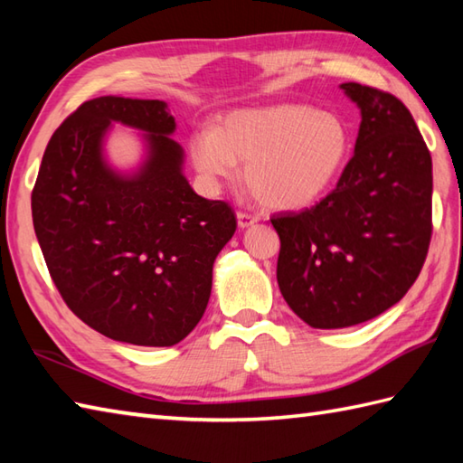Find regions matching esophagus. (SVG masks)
<instances>
[{
  "mask_svg": "<svg viewBox=\"0 0 463 463\" xmlns=\"http://www.w3.org/2000/svg\"><path fill=\"white\" fill-rule=\"evenodd\" d=\"M237 221H239L241 229H247V226L259 222V216L257 214H250V213H244V211H239L237 213Z\"/></svg>",
  "mask_w": 463,
  "mask_h": 463,
  "instance_id": "esophagus-1",
  "label": "esophagus"
}]
</instances>
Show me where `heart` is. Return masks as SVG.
<instances>
[{
	"label": "heart",
	"instance_id": "obj_1",
	"mask_svg": "<svg viewBox=\"0 0 463 463\" xmlns=\"http://www.w3.org/2000/svg\"><path fill=\"white\" fill-rule=\"evenodd\" d=\"M346 121L307 105H277L226 115L219 129L194 135V169L216 184L232 181L247 163V184L257 199L280 211L310 206L326 194L350 156Z\"/></svg>",
	"mask_w": 463,
	"mask_h": 463
}]
</instances>
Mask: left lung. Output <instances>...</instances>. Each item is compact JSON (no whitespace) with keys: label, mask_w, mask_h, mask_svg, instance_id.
<instances>
[{"label":"left lung","mask_w":463,"mask_h":463,"mask_svg":"<svg viewBox=\"0 0 463 463\" xmlns=\"http://www.w3.org/2000/svg\"><path fill=\"white\" fill-rule=\"evenodd\" d=\"M340 87L362 123L336 189L310 209L270 219L282 297L324 330L376 318L404 298L431 239V156L414 117L376 87Z\"/></svg>","instance_id":"1"}]
</instances>
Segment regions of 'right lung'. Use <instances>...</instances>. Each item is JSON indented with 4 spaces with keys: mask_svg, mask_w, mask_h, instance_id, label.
I'll return each mask as SVG.
<instances>
[{
    "mask_svg": "<svg viewBox=\"0 0 463 463\" xmlns=\"http://www.w3.org/2000/svg\"><path fill=\"white\" fill-rule=\"evenodd\" d=\"M111 120L147 133L150 156L135 175L102 159ZM173 131L165 101H85L49 139L32 193L39 247L67 307L137 346H173L199 324L216 254L237 231L229 203L191 189Z\"/></svg>",
    "mask_w": 463,
    "mask_h": 463,
    "instance_id": "obj_1",
    "label": "right lung"
}]
</instances>
